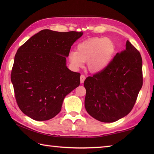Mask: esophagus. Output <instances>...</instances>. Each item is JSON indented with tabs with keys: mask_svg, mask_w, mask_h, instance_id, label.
Instances as JSON below:
<instances>
[{
	"mask_svg": "<svg viewBox=\"0 0 154 154\" xmlns=\"http://www.w3.org/2000/svg\"><path fill=\"white\" fill-rule=\"evenodd\" d=\"M85 76L84 75H81V77H80V81H81V83H83L84 82L85 79Z\"/></svg>",
	"mask_w": 154,
	"mask_h": 154,
	"instance_id": "34e87169",
	"label": "esophagus"
}]
</instances>
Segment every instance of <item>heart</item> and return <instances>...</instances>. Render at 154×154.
Wrapping results in <instances>:
<instances>
[{
    "mask_svg": "<svg viewBox=\"0 0 154 154\" xmlns=\"http://www.w3.org/2000/svg\"><path fill=\"white\" fill-rule=\"evenodd\" d=\"M115 49V44L109 38H93L78 44L77 51H71L68 59L71 67L75 70L82 67L84 62H87L89 71L98 73L109 64Z\"/></svg>",
    "mask_w": 154,
    "mask_h": 154,
    "instance_id": "heart-1",
    "label": "heart"
}]
</instances>
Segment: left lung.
<instances>
[{
    "mask_svg": "<svg viewBox=\"0 0 154 154\" xmlns=\"http://www.w3.org/2000/svg\"><path fill=\"white\" fill-rule=\"evenodd\" d=\"M142 85L141 55L127 40L103 70L84 81L87 112L100 122H115L132 110Z\"/></svg>",
    "mask_w": 154,
    "mask_h": 154,
    "instance_id": "8db88e82",
    "label": "left lung"
}]
</instances>
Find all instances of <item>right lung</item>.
Masks as SVG:
<instances>
[{
    "mask_svg": "<svg viewBox=\"0 0 154 154\" xmlns=\"http://www.w3.org/2000/svg\"><path fill=\"white\" fill-rule=\"evenodd\" d=\"M83 32L43 30L18 48L11 72L16 103L37 121L60 112L65 96L79 86L80 73L66 66L71 45Z\"/></svg>",
    "mask_w": 154,
    "mask_h": 154,
    "instance_id": "add662e5",
    "label": "right lung"
}]
</instances>
